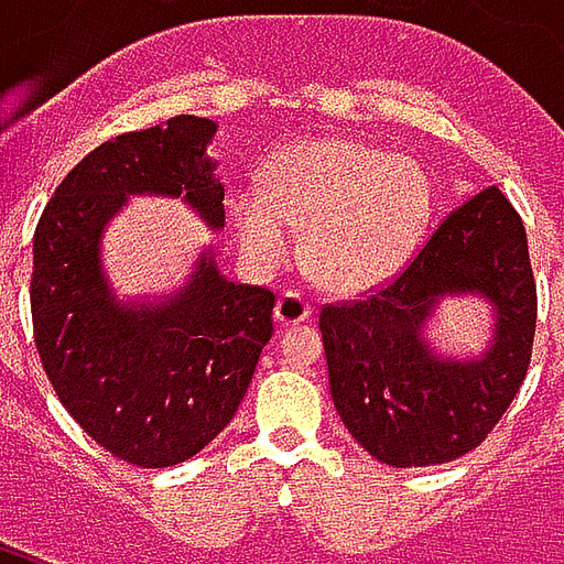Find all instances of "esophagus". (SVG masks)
I'll use <instances>...</instances> for the list:
<instances>
[{"mask_svg": "<svg viewBox=\"0 0 564 564\" xmlns=\"http://www.w3.org/2000/svg\"><path fill=\"white\" fill-rule=\"evenodd\" d=\"M311 317V305H307L305 295L293 293V290H286V293L278 299V305H274V319L281 323V326H295V323H305Z\"/></svg>", "mask_w": 564, "mask_h": 564, "instance_id": "1", "label": "esophagus"}]
</instances>
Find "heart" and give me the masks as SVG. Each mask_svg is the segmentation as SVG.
Here are the masks:
<instances>
[{
  "label": "heart",
  "mask_w": 564,
  "mask_h": 564,
  "mask_svg": "<svg viewBox=\"0 0 564 564\" xmlns=\"http://www.w3.org/2000/svg\"><path fill=\"white\" fill-rule=\"evenodd\" d=\"M226 205L253 262H286L299 229L311 278L329 293L359 295L392 281L414 257L435 193L416 162L354 139H307L274 150L262 189L241 186Z\"/></svg>",
  "instance_id": "b5f03b06"
}]
</instances>
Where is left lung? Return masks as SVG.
<instances>
[{"instance_id": "left-lung-1", "label": "left lung", "mask_w": 564, "mask_h": 564, "mask_svg": "<svg viewBox=\"0 0 564 564\" xmlns=\"http://www.w3.org/2000/svg\"><path fill=\"white\" fill-rule=\"evenodd\" d=\"M480 297L494 338L480 357L437 355L424 338L444 297ZM538 293L520 214L489 186L441 223L414 262L378 293L319 311L335 411L395 468L459 459L520 392L532 359Z\"/></svg>"}]
</instances>
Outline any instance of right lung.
Returning a JSON list of instances; mask_svg holds the SVG:
<instances>
[{
    "mask_svg": "<svg viewBox=\"0 0 564 564\" xmlns=\"http://www.w3.org/2000/svg\"><path fill=\"white\" fill-rule=\"evenodd\" d=\"M217 123L177 115L87 153L56 186L32 241V329L47 380L117 459L169 468L229 425L269 344L274 295L226 281L214 250L153 302L117 299L105 226L129 196L184 198L220 232L223 184L208 156Z\"/></svg>",
    "mask_w": 564,
    "mask_h": 564,
    "instance_id": "1",
    "label": "right lung"
}]
</instances>
